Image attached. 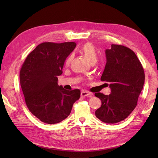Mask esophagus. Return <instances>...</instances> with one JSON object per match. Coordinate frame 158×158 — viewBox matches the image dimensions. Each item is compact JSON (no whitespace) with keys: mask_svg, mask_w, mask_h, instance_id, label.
<instances>
[{"mask_svg":"<svg viewBox=\"0 0 158 158\" xmlns=\"http://www.w3.org/2000/svg\"><path fill=\"white\" fill-rule=\"evenodd\" d=\"M91 95V93H89L88 91H85V90H82V92H81V96L82 97H85V96H88V95Z\"/></svg>","mask_w":158,"mask_h":158,"instance_id":"obj_1","label":"esophagus"}]
</instances>
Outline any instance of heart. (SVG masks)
I'll return each instance as SVG.
<instances>
[{"instance_id":"obj_1","label":"heart","mask_w":158,"mask_h":158,"mask_svg":"<svg viewBox=\"0 0 158 158\" xmlns=\"http://www.w3.org/2000/svg\"><path fill=\"white\" fill-rule=\"evenodd\" d=\"M80 51L84 54V55L87 57V59L89 60L91 63H95L97 60L98 55L96 50H95L94 46L90 44V43H86V44H84L82 47H80ZM73 59V55H69L64 61V65L66 66H69L70 62Z\"/></svg>"}]
</instances>
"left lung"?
<instances>
[{"label":"left lung","instance_id":"8db88e82","mask_svg":"<svg viewBox=\"0 0 158 158\" xmlns=\"http://www.w3.org/2000/svg\"><path fill=\"white\" fill-rule=\"evenodd\" d=\"M107 63L101 77L109 83V95L95 93L102 100V106L95 116L103 123L114 124L122 121L136 107L144 84V69L131 49L121 45H111L106 51Z\"/></svg>","mask_w":158,"mask_h":158}]
</instances>
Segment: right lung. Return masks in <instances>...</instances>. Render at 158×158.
Segmentation results:
<instances>
[{"label": "right lung", "instance_id": "1", "mask_svg": "<svg viewBox=\"0 0 158 158\" xmlns=\"http://www.w3.org/2000/svg\"><path fill=\"white\" fill-rule=\"evenodd\" d=\"M76 46L74 42L38 45L27 55L20 73V85L30 111L42 122L56 124L67 118L80 91L58 85L65 59Z\"/></svg>", "mask_w": 158, "mask_h": 158}]
</instances>
